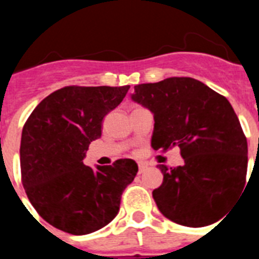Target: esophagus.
Segmentation results:
<instances>
[{"instance_id":"1","label":"esophagus","mask_w":259,"mask_h":259,"mask_svg":"<svg viewBox=\"0 0 259 259\" xmlns=\"http://www.w3.org/2000/svg\"><path fill=\"white\" fill-rule=\"evenodd\" d=\"M146 168H148V166L145 163H139V174H143Z\"/></svg>"}]
</instances>
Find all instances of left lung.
I'll use <instances>...</instances> for the list:
<instances>
[{
	"label": "left lung",
	"mask_w": 259,
	"mask_h": 259,
	"mask_svg": "<svg viewBox=\"0 0 259 259\" xmlns=\"http://www.w3.org/2000/svg\"><path fill=\"white\" fill-rule=\"evenodd\" d=\"M132 100L154 114L153 149L179 146L183 157L178 167L158 166L163 183L153 198L159 211L187 227L223 218L248 170L246 137L227 98L192 77H168L135 85Z\"/></svg>",
	"instance_id": "8db88e82"
}]
</instances>
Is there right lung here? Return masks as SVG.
<instances>
[{
    "instance_id": "add662e5",
    "label": "right lung",
    "mask_w": 259,
    "mask_h": 259,
    "mask_svg": "<svg viewBox=\"0 0 259 259\" xmlns=\"http://www.w3.org/2000/svg\"><path fill=\"white\" fill-rule=\"evenodd\" d=\"M124 87L61 88L45 97L24 123L20 172L27 197L53 227L87 235L113 221L122 193L136 176V162L85 166L89 144L101 137L102 120L127 95Z\"/></svg>"
}]
</instances>
